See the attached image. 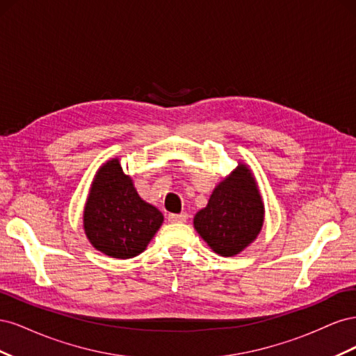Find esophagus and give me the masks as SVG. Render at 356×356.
<instances>
[{
  "instance_id": "34e87169",
  "label": "esophagus",
  "mask_w": 356,
  "mask_h": 356,
  "mask_svg": "<svg viewBox=\"0 0 356 356\" xmlns=\"http://www.w3.org/2000/svg\"><path fill=\"white\" fill-rule=\"evenodd\" d=\"M188 218L187 212H181V213H169L168 215V221L170 222H186Z\"/></svg>"
}]
</instances>
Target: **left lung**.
Instances as JSON below:
<instances>
[{"mask_svg": "<svg viewBox=\"0 0 356 356\" xmlns=\"http://www.w3.org/2000/svg\"><path fill=\"white\" fill-rule=\"evenodd\" d=\"M264 207L250 169L239 165L213 190L208 207L195 217V229L222 257L243 251L260 233Z\"/></svg>", "mask_w": 356, "mask_h": 356, "instance_id": "left-lung-1", "label": "left lung"}]
</instances>
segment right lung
Listing matches in <instances>:
<instances>
[{
	"label": "right lung",
	"instance_id": "1",
	"mask_svg": "<svg viewBox=\"0 0 356 356\" xmlns=\"http://www.w3.org/2000/svg\"><path fill=\"white\" fill-rule=\"evenodd\" d=\"M84 230L96 250L113 258L141 254L163 222V215L138 196L118 160L99 169L83 215Z\"/></svg>",
	"mask_w": 356,
	"mask_h": 356
}]
</instances>
